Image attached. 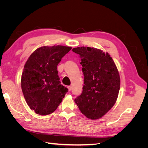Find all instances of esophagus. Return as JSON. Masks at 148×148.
Listing matches in <instances>:
<instances>
[{"mask_svg": "<svg viewBox=\"0 0 148 148\" xmlns=\"http://www.w3.org/2000/svg\"><path fill=\"white\" fill-rule=\"evenodd\" d=\"M67 88H68L69 91H71V86H69Z\"/></svg>", "mask_w": 148, "mask_h": 148, "instance_id": "1", "label": "esophagus"}]
</instances>
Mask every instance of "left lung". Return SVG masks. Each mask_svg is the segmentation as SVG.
<instances>
[{
  "label": "left lung",
  "mask_w": 148,
  "mask_h": 148,
  "mask_svg": "<svg viewBox=\"0 0 148 148\" xmlns=\"http://www.w3.org/2000/svg\"><path fill=\"white\" fill-rule=\"evenodd\" d=\"M72 51L81 59L84 84L82 95L75 102L88 119L101 118L117 99L120 79L117 66L109 53L100 49L78 47Z\"/></svg>",
  "instance_id": "left-lung-1"
}]
</instances>
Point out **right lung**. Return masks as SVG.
Listing matches in <instances>:
<instances>
[{
	"instance_id": "right-lung-1",
	"label": "right lung",
	"mask_w": 148,
	"mask_h": 148,
	"mask_svg": "<svg viewBox=\"0 0 148 148\" xmlns=\"http://www.w3.org/2000/svg\"><path fill=\"white\" fill-rule=\"evenodd\" d=\"M71 49L59 45L41 47L26 62L21 75V89L28 105L36 114L52 113L68 91L60 84L57 66Z\"/></svg>"
}]
</instances>
